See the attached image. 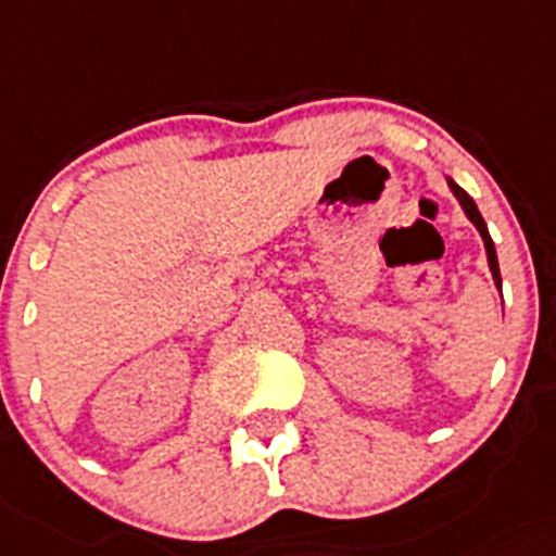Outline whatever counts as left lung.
<instances>
[{
    "label": "left lung",
    "mask_w": 556,
    "mask_h": 556,
    "mask_svg": "<svg viewBox=\"0 0 556 556\" xmlns=\"http://www.w3.org/2000/svg\"><path fill=\"white\" fill-rule=\"evenodd\" d=\"M450 189H453V194L458 197V202H460V205H464V211H466V216H469V219H471V225H475L477 230H480L482 243H485V254H489L491 274H494V282H496V288H500V285H502L500 261H496V249H494V241H491V236H489V227H485V222H482V216H480V211H477L475 200H471V197L466 194V191L460 189L458 184H453V180H450Z\"/></svg>",
    "instance_id": "obj_1"
}]
</instances>
